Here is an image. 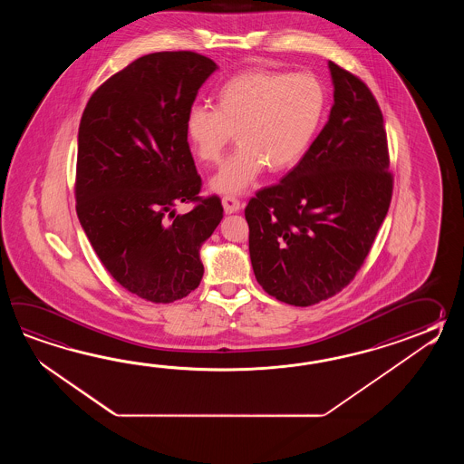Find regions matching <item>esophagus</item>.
Returning a JSON list of instances; mask_svg holds the SVG:
<instances>
[{"instance_id": "esophagus-1", "label": "esophagus", "mask_w": 464, "mask_h": 464, "mask_svg": "<svg viewBox=\"0 0 464 464\" xmlns=\"http://www.w3.org/2000/svg\"><path fill=\"white\" fill-rule=\"evenodd\" d=\"M222 206H224V212H226V214H234V212L240 210V208H242L240 200H238L236 196H226V198H222Z\"/></svg>"}]
</instances>
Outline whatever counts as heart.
I'll use <instances>...</instances> for the list:
<instances>
[{
    "label": "heart",
    "instance_id": "1",
    "mask_svg": "<svg viewBox=\"0 0 464 464\" xmlns=\"http://www.w3.org/2000/svg\"><path fill=\"white\" fill-rule=\"evenodd\" d=\"M325 104V88L310 72L242 71L218 88L216 109L190 108L186 134L204 164H218L236 134L240 149L210 186L220 194H242L266 168L274 174L295 168L315 138Z\"/></svg>",
    "mask_w": 464,
    "mask_h": 464
}]
</instances>
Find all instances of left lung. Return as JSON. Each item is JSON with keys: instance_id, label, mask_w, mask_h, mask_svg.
<instances>
[{"instance_id": "obj_1", "label": "left lung", "mask_w": 464, "mask_h": 464, "mask_svg": "<svg viewBox=\"0 0 464 464\" xmlns=\"http://www.w3.org/2000/svg\"><path fill=\"white\" fill-rule=\"evenodd\" d=\"M334 106L305 156L246 208L256 282L288 305L342 292L363 266L393 194L383 114L362 79L328 63Z\"/></svg>"}]
</instances>
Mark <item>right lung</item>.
Instances as JSON below:
<instances>
[{"mask_svg": "<svg viewBox=\"0 0 464 464\" xmlns=\"http://www.w3.org/2000/svg\"><path fill=\"white\" fill-rule=\"evenodd\" d=\"M218 64L192 51L132 61L89 98L79 122L76 212L101 264L119 285L154 304L198 288L200 246L224 218L202 180L186 118ZM179 201H194L176 215Z\"/></svg>", "mask_w": 464, "mask_h": 464, "instance_id": "1", "label": "right lung"}]
</instances>
